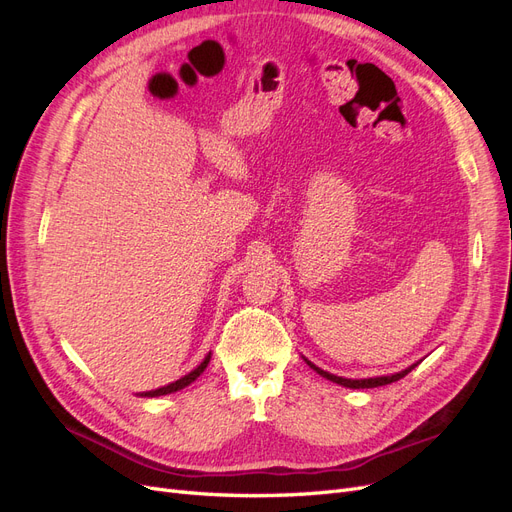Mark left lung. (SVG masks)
<instances>
[{
	"mask_svg": "<svg viewBox=\"0 0 512 512\" xmlns=\"http://www.w3.org/2000/svg\"><path fill=\"white\" fill-rule=\"evenodd\" d=\"M303 361L312 367L316 374H320L322 378H327V380H331V382H335V384H339V386H346V389H376V386H384V384H391V382H397V380H401L404 378L406 374H410V371L418 365V363H414V365H410V367H406V369H401V371H397V374H389V376H376V378H361V380H356V378H344V376H335V374H329V371H324V369H320L318 365H314L312 361H307L305 356H303Z\"/></svg>",
	"mask_w": 512,
	"mask_h": 512,
	"instance_id": "left-lung-1",
	"label": "left lung"
}]
</instances>
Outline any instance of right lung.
Wrapping results in <instances>:
<instances>
[{"mask_svg":"<svg viewBox=\"0 0 512 512\" xmlns=\"http://www.w3.org/2000/svg\"><path fill=\"white\" fill-rule=\"evenodd\" d=\"M209 361H211V352L205 356L203 363H200L198 367H194V369L190 371V374H185L183 378H179V380H175V382H170V384H166V386H160V389L138 393V397H160V395H170V393H177V391L185 389V386L192 384L200 374H203V371H205L207 365H209Z\"/></svg>","mask_w":512,"mask_h":512,"instance_id":"1","label":"right lung"}]
</instances>
